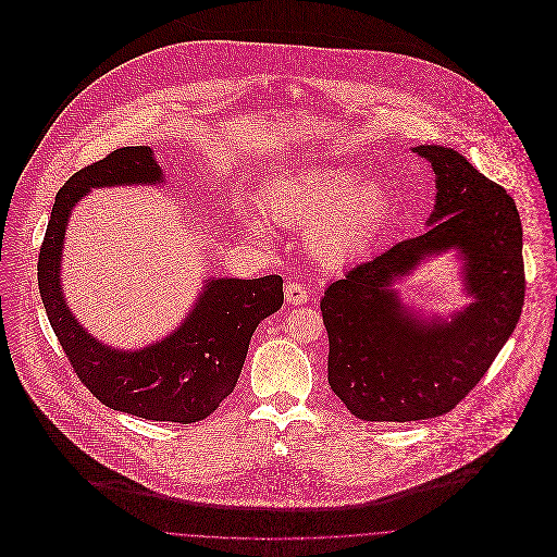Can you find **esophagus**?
<instances>
[{"label": "esophagus", "instance_id": "obj_1", "mask_svg": "<svg viewBox=\"0 0 557 557\" xmlns=\"http://www.w3.org/2000/svg\"><path fill=\"white\" fill-rule=\"evenodd\" d=\"M309 292H307V287L302 285V283H298V281H289L287 285H285V300H287V305H294V307H300V305H305V302H309Z\"/></svg>", "mask_w": 557, "mask_h": 557}]
</instances>
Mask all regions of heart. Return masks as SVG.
<instances>
[{
    "instance_id": "obj_1",
    "label": "heart",
    "mask_w": 557,
    "mask_h": 557,
    "mask_svg": "<svg viewBox=\"0 0 557 557\" xmlns=\"http://www.w3.org/2000/svg\"><path fill=\"white\" fill-rule=\"evenodd\" d=\"M263 212L283 227L311 223L309 246L323 261L338 263L362 252L388 216V197L377 182L354 184L343 169L302 171L276 182L263 197ZM250 232L265 236L261 223L242 212Z\"/></svg>"
}]
</instances>
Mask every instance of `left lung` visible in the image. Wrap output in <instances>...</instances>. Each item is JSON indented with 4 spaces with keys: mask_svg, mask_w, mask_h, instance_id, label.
<instances>
[{
    "mask_svg": "<svg viewBox=\"0 0 557 557\" xmlns=\"http://www.w3.org/2000/svg\"><path fill=\"white\" fill-rule=\"evenodd\" d=\"M435 171V210L422 236L403 239L327 285V384L360 420L444 416L468 397L517 327L525 298L523 230L512 197L466 157L413 148ZM457 247L475 302L448 322L413 319L392 281Z\"/></svg>",
    "mask_w": 557,
    "mask_h": 557,
    "instance_id": "8db88e82",
    "label": "left lung"
}]
</instances>
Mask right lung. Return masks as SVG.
I'll use <instances>...</instances> for the list:
<instances>
[{"label": "right lung", "instance_id": "right-lung-1", "mask_svg": "<svg viewBox=\"0 0 557 557\" xmlns=\"http://www.w3.org/2000/svg\"><path fill=\"white\" fill-rule=\"evenodd\" d=\"M159 182L162 171L148 146L120 148L79 169L55 197L38 252V289L66 358L94 397L137 418L190 424L234 393L255 327L283 307V278H212L175 332L137 351L111 349L87 334L60 285L66 225L81 197L96 186Z\"/></svg>", "mask_w": 557, "mask_h": 557}]
</instances>
